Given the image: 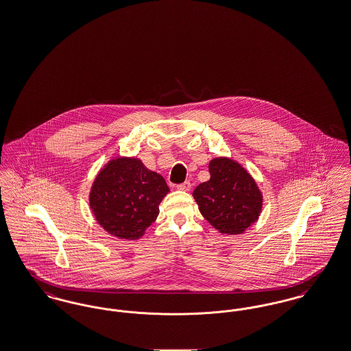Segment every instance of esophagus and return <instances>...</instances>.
<instances>
[{"label":"esophagus","mask_w":351,"mask_h":351,"mask_svg":"<svg viewBox=\"0 0 351 351\" xmlns=\"http://www.w3.org/2000/svg\"><path fill=\"white\" fill-rule=\"evenodd\" d=\"M191 188H192V184L189 183V182H184V183L178 185V189H179V191H183V192L191 191Z\"/></svg>","instance_id":"1"}]
</instances>
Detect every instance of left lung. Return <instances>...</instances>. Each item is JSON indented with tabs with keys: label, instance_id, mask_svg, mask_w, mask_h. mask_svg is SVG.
<instances>
[{
	"label": "left lung",
	"instance_id": "8db88e82",
	"mask_svg": "<svg viewBox=\"0 0 351 351\" xmlns=\"http://www.w3.org/2000/svg\"><path fill=\"white\" fill-rule=\"evenodd\" d=\"M210 179L195 188L201 215L221 234H243L258 221L263 195L250 172L228 156L209 162Z\"/></svg>",
	"mask_w": 351,
	"mask_h": 351
}]
</instances>
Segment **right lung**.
Returning a JSON list of instances; mask_svg holds the SVG:
<instances>
[{"mask_svg":"<svg viewBox=\"0 0 351 351\" xmlns=\"http://www.w3.org/2000/svg\"><path fill=\"white\" fill-rule=\"evenodd\" d=\"M167 193L165 178L146 167L139 158L116 156L96 175L89 208L105 232L135 241L155 222Z\"/></svg>","mask_w":351,"mask_h":351,"instance_id":"1","label":"right lung"}]
</instances>
